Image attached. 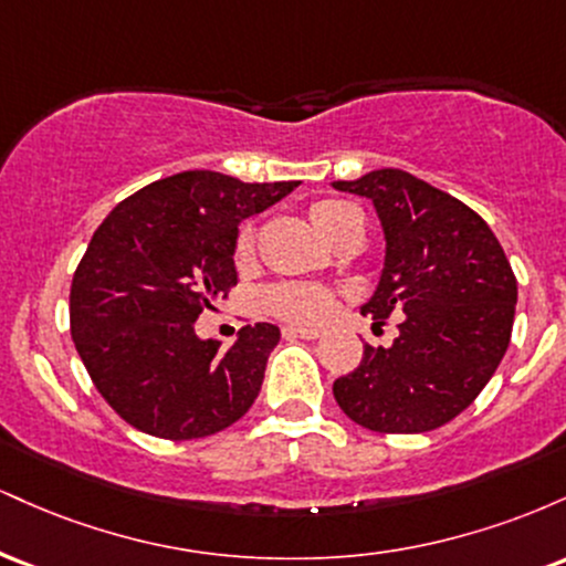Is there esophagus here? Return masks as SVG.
Returning <instances> with one entry per match:
<instances>
[{
	"mask_svg": "<svg viewBox=\"0 0 566 566\" xmlns=\"http://www.w3.org/2000/svg\"><path fill=\"white\" fill-rule=\"evenodd\" d=\"M282 335L287 337V340H295V337H301V340H316V337H319L316 329H303V327H284Z\"/></svg>",
	"mask_w": 566,
	"mask_h": 566,
	"instance_id": "34e87169",
	"label": "esophagus"
}]
</instances>
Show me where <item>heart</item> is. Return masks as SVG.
<instances>
[{
	"label": "heart",
	"instance_id": "obj_1",
	"mask_svg": "<svg viewBox=\"0 0 566 566\" xmlns=\"http://www.w3.org/2000/svg\"><path fill=\"white\" fill-rule=\"evenodd\" d=\"M308 223L314 226V231L322 239H327L329 244L340 242L346 233L359 223L361 216L354 205L340 199H316L311 201L308 210ZM252 252H255V226L244 223L237 233V242H233V258L239 265H247L252 261ZM263 305L269 314L279 316V319L290 324H303V327H319L329 319L335 308V292L319 284H303V282H284L274 284L263 292Z\"/></svg>",
	"mask_w": 566,
	"mask_h": 566
}]
</instances>
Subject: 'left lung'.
Masks as SVG:
<instances>
[{"label": "left lung", "instance_id": "8db88e82", "mask_svg": "<svg viewBox=\"0 0 566 566\" xmlns=\"http://www.w3.org/2000/svg\"><path fill=\"white\" fill-rule=\"evenodd\" d=\"M375 205L386 261L361 305L375 324L399 316L388 348L365 346L359 367L333 382L354 423L423 433L450 423L482 394L511 343L516 276L490 226L469 205L405 170L335 180Z\"/></svg>", "mask_w": 566, "mask_h": 566}]
</instances>
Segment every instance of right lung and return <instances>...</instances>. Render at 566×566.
Masks as SVG:
<instances>
[{"instance_id":"add662e5","label":"right lung","mask_w":566,"mask_h":566,"mask_svg":"<svg viewBox=\"0 0 566 566\" xmlns=\"http://www.w3.org/2000/svg\"><path fill=\"white\" fill-rule=\"evenodd\" d=\"M297 186L188 170L135 191L97 226L71 282V337L122 420L186 441L223 431L252 407L279 327L247 324L220 348L197 337L193 322L237 284L239 223Z\"/></svg>"}]
</instances>
